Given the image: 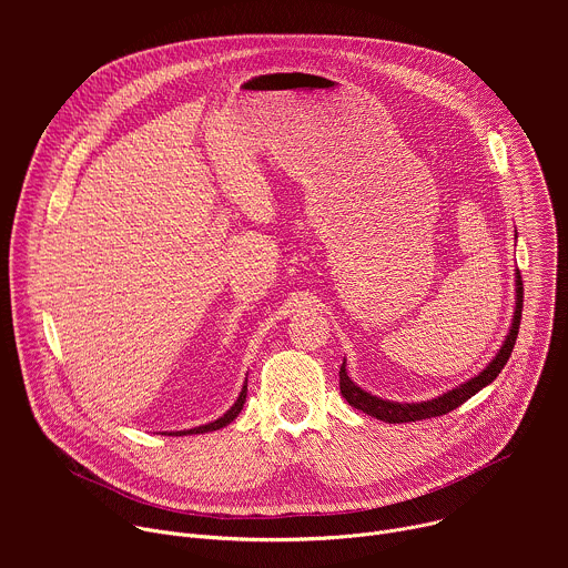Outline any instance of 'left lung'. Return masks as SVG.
Instances as JSON below:
<instances>
[{
    "label": "left lung",
    "instance_id": "1",
    "mask_svg": "<svg viewBox=\"0 0 568 568\" xmlns=\"http://www.w3.org/2000/svg\"><path fill=\"white\" fill-rule=\"evenodd\" d=\"M521 310H524V281H521V272H517V307H515V318H513V328L501 346V351L497 353V357L488 364V368H483L476 377H471L469 382L452 388L449 393H443L440 397H434L429 402H416V404H399V402H388V399H379L366 390H362L346 373V362L339 368V388L342 395L346 397V402L351 407L384 420V423H416V420H425V418H436V416H445L449 412H454L456 407H460L463 402H467L471 395H476L483 386H488L490 382H495V377L504 371V366L508 364V357L515 348L517 335H519V323H521Z\"/></svg>",
    "mask_w": 568,
    "mask_h": 568
}]
</instances>
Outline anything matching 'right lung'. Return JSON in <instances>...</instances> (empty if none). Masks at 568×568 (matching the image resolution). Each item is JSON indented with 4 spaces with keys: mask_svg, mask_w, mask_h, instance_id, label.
<instances>
[{
    "mask_svg": "<svg viewBox=\"0 0 568 568\" xmlns=\"http://www.w3.org/2000/svg\"><path fill=\"white\" fill-rule=\"evenodd\" d=\"M245 397H247V384L242 386V390H240V397L235 399V404L233 407L222 416V418H217L215 423H209V425H204V427H195V429H189V432H180V434H173V436H189V434H204V432H215V429H222V427H226L231 420H235L237 418V414L242 412V404H245Z\"/></svg>",
    "mask_w": 568,
    "mask_h": 568,
    "instance_id": "obj_1",
    "label": "right lung"
}]
</instances>
